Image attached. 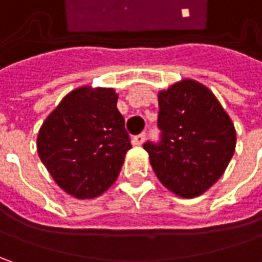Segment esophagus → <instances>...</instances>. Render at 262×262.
I'll use <instances>...</instances> for the list:
<instances>
[{
	"mask_svg": "<svg viewBox=\"0 0 262 262\" xmlns=\"http://www.w3.org/2000/svg\"><path fill=\"white\" fill-rule=\"evenodd\" d=\"M144 140H146V134H144V133L137 134V136L133 137V144H136V146H141V144L144 143Z\"/></svg>",
	"mask_w": 262,
	"mask_h": 262,
	"instance_id": "1",
	"label": "esophagus"
}]
</instances>
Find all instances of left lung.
Returning a JSON list of instances; mask_svg holds the SVG:
<instances>
[{"label":"left lung","mask_w":262,"mask_h":262,"mask_svg":"<svg viewBox=\"0 0 262 262\" xmlns=\"http://www.w3.org/2000/svg\"><path fill=\"white\" fill-rule=\"evenodd\" d=\"M160 140L144 148L159 181L184 198L207 191L235 153L236 131L216 96L194 80L159 93Z\"/></svg>","instance_id":"obj_1"}]
</instances>
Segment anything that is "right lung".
<instances>
[{
    "label": "right lung",
    "instance_id": "obj_1",
    "mask_svg": "<svg viewBox=\"0 0 262 262\" xmlns=\"http://www.w3.org/2000/svg\"><path fill=\"white\" fill-rule=\"evenodd\" d=\"M114 89L80 87L46 118L37 153L67 194L95 198L116 181L131 140Z\"/></svg>",
    "mask_w": 262,
    "mask_h": 262
}]
</instances>
